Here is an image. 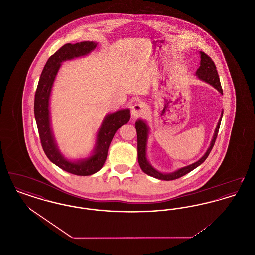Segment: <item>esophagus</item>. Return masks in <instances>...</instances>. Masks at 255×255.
Segmentation results:
<instances>
[{"label": "esophagus", "mask_w": 255, "mask_h": 255, "mask_svg": "<svg viewBox=\"0 0 255 255\" xmlns=\"http://www.w3.org/2000/svg\"><path fill=\"white\" fill-rule=\"evenodd\" d=\"M146 111V105L142 102H136L134 103L131 108V114L133 118H138Z\"/></svg>", "instance_id": "obj_1"}]
</instances>
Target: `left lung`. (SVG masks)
Listing matches in <instances>:
<instances>
[{
    "label": "left lung",
    "instance_id": "1",
    "mask_svg": "<svg viewBox=\"0 0 255 255\" xmlns=\"http://www.w3.org/2000/svg\"><path fill=\"white\" fill-rule=\"evenodd\" d=\"M200 54H201V66L197 70L196 75L201 80L213 86L223 95V89H222V86H221L220 78H219L218 73H217L216 66H215L214 62L205 52L200 51ZM222 117H223V113H222V116L219 120L218 124L216 126V129H215V132L213 134V138L211 140L210 146L208 147L206 154L194 163H192L188 166L180 168V169H178L177 171L173 172V173H168V174L158 172V170L155 169L149 163V161L147 160V158H146V147H147V138H148V126L143 121L138 120L137 122H135V129H136V134H137V159H138V163H139L140 168L147 175H149L151 177H154V178L158 179V180H164V181H173V180L179 179L182 176L186 175L187 173L191 172L196 167L201 165L206 160V158L208 157L209 153L211 152V150L214 146V143H215V140L217 138V135H218L219 128H220V124H221V121H222Z\"/></svg>",
    "mask_w": 255,
    "mask_h": 255
}]
</instances>
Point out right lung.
<instances>
[{"mask_svg": "<svg viewBox=\"0 0 255 255\" xmlns=\"http://www.w3.org/2000/svg\"><path fill=\"white\" fill-rule=\"evenodd\" d=\"M97 46L95 42L86 41L76 44L69 43L61 47L47 61L38 82L34 99L37 128L45 154L51 162L61 169L77 176H90L102 168L115 133L131 118L129 109L120 110L107 115L97 133L94 154L90 158L71 161L64 158L57 148L50 127L49 110V97L55 76L62 62L86 55L96 49Z\"/></svg>", "mask_w": 255, "mask_h": 255, "instance_id": "add662e5", "label": "right lung"}]
</instances>
